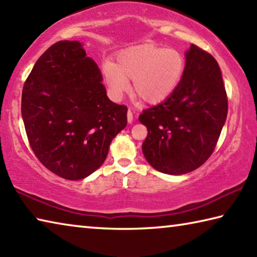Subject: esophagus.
<instances>
[{"instance_id": "esophagus-1", "label": "esophagus", "mask_w": 257, "mask_h": 257, "mask_svg": "<svg viewBox=\"0 0 257 257\" xmlns=\"http://www.w3.org/2000/svg\"><path fill=\"white\" fill-rule=\"evenodd\" d=\"M127 120H128V123H132L133 121V112L130 109L127 110Z\"/></svg>"}]
</instances>
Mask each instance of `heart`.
<instances>
[{
  "label": "heart",
  "mask_w": 257,
  "mask_h": 257,
  "mask_svg": "<svg viewBox=\"0 0 257 257\" xmlns=\"http://www.w3.org/2000/svg\"><path fill=\"white\" fill-rule=\"evenodd\" d=\"M185 60L176 49L141 45L119 53L116 63L102 66L108 92L119 100L133 81L137 96L148 103L165 100L172 94L183 78Z\"/></svg>",
  "instance_id": "obj_1"
}]
</instances>
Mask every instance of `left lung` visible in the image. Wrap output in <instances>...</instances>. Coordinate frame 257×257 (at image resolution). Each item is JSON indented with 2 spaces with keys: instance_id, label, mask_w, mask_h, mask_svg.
Returning <instances> with one entry per match:
<instances>
[{
  "instance_id": "8db88e82",
  "label": "left lung",
  "mask_w": 257,
  "mask_h": 257,
  "mask_svg": "<svg viewBox=\"0 0 257 257\" xmlns=\"http://www.w3.org/2000/svg\"><path fill=\"white\" fill-rule=\"evenodd\" d=\"M185 57L176 90L139 116L148 128L143 155L152 167L168 175L193 172L209 159L228 114L226 89L214 57L195 45Z\"/></svg>"
}]
</instances>
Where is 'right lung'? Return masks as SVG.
I'll list each match as a JSON object with an SVG mask.
<instances>
[{"mask_svg":"<svg viewBox=\"0 0 257 257\" xmlns=\"http://www.w3.org/2000/svg\"><path fill=\"white\" fill-rule=\"evenodd\" d=\"M102 75L76 40L52 45L22 90L21 115L38 160L57 176L78 181L100 167L127 107L109 100Z\"/></svg>","mask_w":257,"mask_h":257,"instance_id":"right-lung-1","label":"right lung"}]
</instances>
